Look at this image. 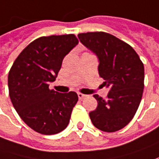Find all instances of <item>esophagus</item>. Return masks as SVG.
<instances>
[{"mask_svg": "<svg viewBox=\"0 0 159 159\" xmlns=\"http://www.w3.org/2000/svg\"><path fill=\"white\" fill-rule=\"evenodd\" d=\"M77 95H78V98H79V99H83L84 98H85L86 97V95L85 94H83V93H77Z\"/></svg>", "mask_w": 159, "mask_h": 159, "instance_id": "obj_1", "label": "esophagus"}]
</instances>
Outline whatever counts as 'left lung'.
<instances>
[{
	"label": "left lung",
	"instance_id": "8db88e82",
	"mask_svg": "<svg viewBox=\"0 0 159 159\" xmlns=\"http://www.w3.org/2000/svg\"><path fill=\"white\" fill-rule=\"evenodd\" d=\"M80 41L98 58V74L110 87L107 98L98 94L92 124L105 132H115L131 121L138 109L144 87V67L126 42L103 31L78 34Z\"/></svg>",
	"mask_w": 159,
	"mask_h": 159
}]
</instances>
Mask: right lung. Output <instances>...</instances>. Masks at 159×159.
Masks as SVG:
<instances>
[{"instance_id":"right-lung-1","label":"right lung","mask_w":159,"mask_h":159,"mask_svg":"<svg viewBox=\"0 0 159 159\" xmlns=\"http://www.w3.org/2000/svg\"><path fill=\"white\" fill-rule=\"evenodd\" d=\"M74 34L40 37L30 43L13 63L8 76V93L20 118L42 134L61 132L69 125L78 101L74 91L49 89L64 57L76 45Z\"/></svg>"}]
</instances>
